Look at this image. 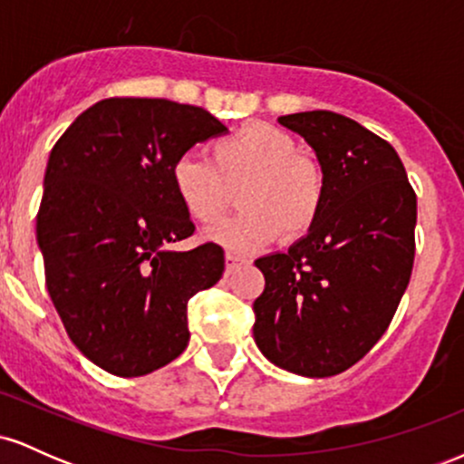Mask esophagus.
Here are the masks:
<instances>
[{
  "label": "esophagus",
  "mask_w": 464,
  "mask_h": 464,
  "mask_svg": "<svg viewBox=\"0 0 464 464\" xmlns=\"http://www.w3.org/2000/svg\"><path fill=\"white\" fill-rule=\"evenodd\" d=\"M225 262H227V270H228V273H231V270H236L237 266L246 264L248 259H246V257H242V255H236V253H227V255H225Z\"/></svg>",
  "instance_id": "34e87169"
}]
</instances>
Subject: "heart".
Listing matches in <instances>:
<instances>
[{
  "label": "heart",
  "instance_id": "1",
  "mask_svg": "<svg viewBox=\"0 0 464 464\" xmlns=\"http://www.w3.org/2000/svg\"><path fill=\"white\" fill-rule=\"evenodd\" d=\"M172 185L200 225L216 222L233 202V189L242 188V214L207 231V239L239 255L268 246L279 233L285 239L305 236L324 202L321 165L299 152L295 137L268 124H248L214 141L211 161L180 157Z\"/></svg>",
  "mask_w": 464,
  "mask_h": 464
}]
</instances>
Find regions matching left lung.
Masks as SVG:
<instances>
[{"instance_id":"obj_1","label":"left lung","mask_w":464,"mask_h":464,"mask_svg":"<svg viewBox=\"0 0 464 464\" xmlns=\"http://www.w3.org/2000/svg\"><path fill=\"white\" fill-rule=\"evenodd\" d=\"M316 152L324 202L287 253L259 257L255 343L305 377L347 371L395 316L414 264L417 194L391 143L332 111L279 117Z\"/></svg>"}]
</instances>
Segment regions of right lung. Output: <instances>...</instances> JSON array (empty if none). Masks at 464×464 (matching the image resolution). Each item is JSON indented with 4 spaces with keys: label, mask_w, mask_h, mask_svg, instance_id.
<instances>
[{
    "label": "right lung",
    "mask_w": 464,
    "mask_h": 464,
    "mask_svg": "<svg viewBox=\"0 0 464 464\" xmlns=\"http://www.w3.org/2000/svg\"><path fill=\"white\" fill-rule=\"evenodd\" d=\"M225 132L200 106L109 98L52 148L36 216L47 292L72 343L106 372L140 377L179 358L188 301L225 273L214 242L165 248L194 233L174 163Z\"/></svg>",
    "instance_id": "right-lung-1"
}]
</instances>
